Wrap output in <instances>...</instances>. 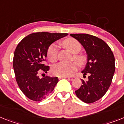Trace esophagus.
Segmentation results:
<instances>
[{
  "label": "esophagus",
  "instance_id": "34e87169",
  "mask_svg": "<svg viewBox=\"0 0 124 124\" xmlns=\"http://www.w3.org/2000/svg\"><path fill=\"white\" fill-rule=\"evenodd\" d=\"M68 77H59V79H63V78H67Z\"/></svg>",
  "mask_w": 124,
  "mask_h": 124
}]
</instances>
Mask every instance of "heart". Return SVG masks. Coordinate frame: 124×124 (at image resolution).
<instances>
[{
    "instance_id": "b5f03b06",
    "label": "heart",
    "mask_w": 124,
    "mask_h": 124,
    "mask_svg": "<svg viewBox=\"0 0 124 124\" xmlns=\"http://www.w3.org/2000/svg\"><path fill=\"white\" fill-rule=\"evenodd\" d=\"M64 45L67 49L74 53L73 59L81 66L86 62V56L83 54L78 53L81 50V45L79 41L73 38H69L64 40ZM47 57L52 62H55L58 59V46L56 44L51 45L47 50ZM76 62L70 63L60 62L53 67L52 72L55 75L59 77L70 76L76 71L78 64Z\"/></svg>"
}]
</instances>
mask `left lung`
<instances>
[{
  "label": "left lung",
  "mask_w": 124,
  "mask_h": 124,
  "mask_svg": "<svg viewBox=\"0 0 124 124\" xmlns=\"http://www.w3.org/2000/svg\"><path fill=\"white\" fill-rule=\"evenodd\" d=\"M85 48L88 55L82 85L75 91L81 100L86 103L98 101L108 91L115 72V57L110 48L103 39L88 34H70Z\"/></svg>",
  "instance_id": "obj_1"
}]
</instances>
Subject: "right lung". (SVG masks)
<instances>
[{"label": "right lung", "mask_w": 124, "mask_h": 124, "mask_svg": "<svg viewBox=\"0 0 124 124\" xmlns=\"http://www.w3.org/2000/svg\"><path fill=\"white\" fill-rule=\"evenodd\" d=\"M68 35L67 33L38 32L30 34L19 43L14 54L13 67L19 87L27 98L35 101L45 99L55 88L58 78L39 74L47 73L45 65L47 50L52 43Z\"/></svg>", "instance_id": "right-lung-1"}]
</instances>
